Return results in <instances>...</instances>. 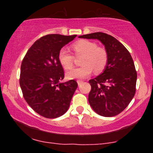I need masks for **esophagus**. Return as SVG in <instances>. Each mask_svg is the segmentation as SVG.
<instances>
[{
	"instance_id": "esophagus-1",
	"label": "esophagus",
	"mask_w": 153,
	"mask_h": 153,
	"mask_svg": "<svg viewBox=\"0 0 153 153\" xmlns=\"http://www.w3.org/2000/svg\"><path fill=\"white\" fill-rule=\"evenodd\" d=\"M82 83H83V81H81V80L77 81V83H78V85H81Z\"/></svg>"
}]
</instances>
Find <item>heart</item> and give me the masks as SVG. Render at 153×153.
<instances>
[{
	"label": "heart",
	"instance_id": "heart-1",
	"mask_svg": "<svg viewBox=\"0 0 153 153\" xmlns=\"http://www.w3.org/2000/svg\"><path fill=\"white\" fill-rule=\"evenodd\" d=\"M72 49L76 56H82V66L74 68L67 72L69 79H81L89 76L93 72L99 73L105 69L108 60V54L105 48L98 47L94 42L81 39L72 45ZM58 60L62 68L70 70L73 66L74 56L65 48H62L58 52Z\"/></svg>",
	"mask_w": 153,
	"mask_h": 153
}]
</instances>
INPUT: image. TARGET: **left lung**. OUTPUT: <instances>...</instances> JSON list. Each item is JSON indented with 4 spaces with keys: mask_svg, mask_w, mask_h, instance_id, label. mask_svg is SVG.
<instances>
[{
    "mask_svg": "<svg viewBox=\"0 0 153 153\" xmlns=\"http://www.w3.org/2000/svg\"><path fill=\"white\" fill-rule=\"evenodd\" d=\"M79 37L99 39L108 52L105 70L89 81L88 102L100 116H116L128 106L136 93L137 74L132 58L123 44L106 33H93Z\"/></svg>",
    "mask_w": 153,
    "mask_h": 153,
    "instance_id": "1",
    "label": "left lung"
}]
</instances>
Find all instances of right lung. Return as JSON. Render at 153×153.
<instances>
[{"instance_id":"1","label":"right lung","mask_w":153,"mask_h":153,"mask_svg":"<svg viewBox=\"0 0 153 153\" xmlns=\"http://www.w3.org/2000/svg\"><path fill=\"white\" fill-rule=\"evenodd\" d=\"M76 37L59 34L42 37L22 60L19 84L23 96L28 105L45 118L62 116L78 86L75 80L60 82L65 74L58 57L60 49Z\"/></svg>"}]
</instances>
